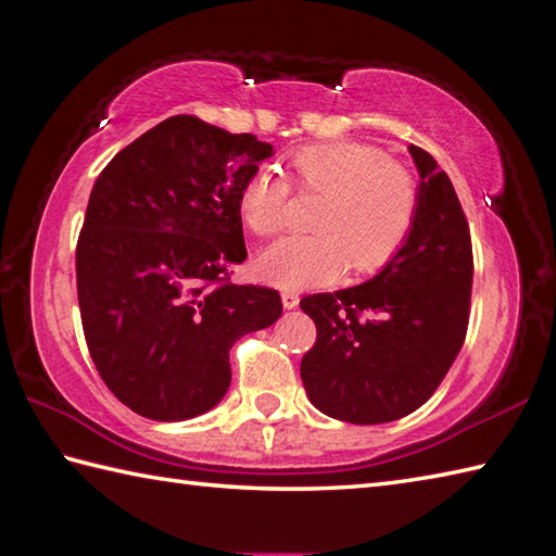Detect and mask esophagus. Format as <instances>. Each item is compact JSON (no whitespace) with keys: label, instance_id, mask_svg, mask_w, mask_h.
<instances>
[{"label":"esophagus","instance_id":"34e87169","mask_svg":"<svg viewBox=\"0 0 556 556\" xmlns=\"http://www.w3.org/2000/svg\"><path fill=\"white\" fill-rule=\"evenodd\" d=\"M281 306L285 308H296L299 306V294L296 291H281Z\"/></svg>","mask_w":556,"mask_h":556}]
</instances>
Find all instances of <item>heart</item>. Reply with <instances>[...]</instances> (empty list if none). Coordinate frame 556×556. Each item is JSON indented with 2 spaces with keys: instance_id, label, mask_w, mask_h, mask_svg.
Returning a JSON list of instances; mask_svg holds the SVG:
<instances>
[{
  "instance_id": "1",
  "label": "heart",
  "mask_w": 556,
  "mask_h": 556,
  "mask_svg": "<svg viewBox=\"0 0 556 556\" xmlns=\"http://www.w3.org/2000/svg\"><path fill=\"white\" fill-rule=\"evenodd\" d=\"M301 189L326 191L316 228L320 233L285 236L260 252L257 275L271 287L301 291L330 285L348 269L371 275L387 267L410 236L418 216V181L379 146L328 140L291 153ZM289 181L257 167L238 194L243 224L257 236L287 226Z\"/></svg>"
}]
</instances>
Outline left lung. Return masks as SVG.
<instances>
[{
  "instance_id": "1",
  "label": "left lung",
  "mask_w": 556,
  "mask_h": 556,
  "mask_svg": "<svg viewBox=\"0 0 556 556\" xmlns=\"http://www.w3.org/2000/svg\"><path fill=\"white\" fill-rule=\"evenodd\" d=\"M418 167L410 236L365 285L301 299L316 345L301 359L313 406L330 418L377 426L426 403L459 355L469 326L471 236L450 177L408 146Z\"/></svg>"
}]
</instances>
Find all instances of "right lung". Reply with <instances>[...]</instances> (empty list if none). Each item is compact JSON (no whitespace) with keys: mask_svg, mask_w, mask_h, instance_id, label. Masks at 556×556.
Here are the masks:
<instances>
[{"mask_svg":"<svg viewBox=\"0 0 556 556\" xmlns=\"http://www.w3.org/2000/svg\"><path fill=\"white\" fill-rule=\"evenodd\" d=\"M275 148L169 116L104 167L77 240L89 355L111 393L150 420H187L230 387L228 352L281 316L275 289L230 285L248 257L238 194Z\"/></svg>","mask_w":556,"mask_h":556,"instance_id":"obj_1","label":"right lung"}]
</instances>
